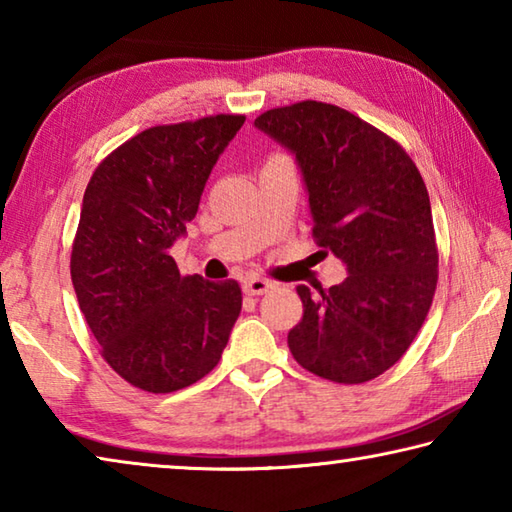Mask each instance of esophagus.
Masks as SVG:
<instances>
[{
  "label": "esophagus",
  "mask_w": 512,
  "mask_h": 512,
  "mask_svg": "<svg viewBox=\"0 0 512 512\" xmlns=\"http://www.w3.org/2000/svg\"><path fill=\"white\" fill-rule=\"evenodd\" d=\"M244 293H248V296H262V293L271 291L273 289V282L264 280V277H257V275H248L244 277Z\"/></svg>",
  "instance_id": "1"
}]
</instances>
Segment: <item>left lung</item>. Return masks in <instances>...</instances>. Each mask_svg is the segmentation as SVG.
Masks as SVG:
<instances>
[{"label":"left lung","mask_w":512,"mask_h":512,"mask_svg":"<svg viewBox=\"0 0 512 512\" xmlns=\"http://www.w3.org/2000/svg\"><path fill=\"white\" fill-rule=\"evenodd\" d=\"M255 128L296 155L320 253L348 277L298 287L289 350L314 375L363 384L409 350L438 282L431 203L418 167L391 137L332 103L266 110Z\"/></svg>","instance_id":"1"}]
</instances>
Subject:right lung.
<instances>
[{"instance_id":"right-lung-1","label":"right lung","mask_w":512,"mask_h":512,"mask_svg":"<svg viewBox=\"0 0 512 512\" xmlns=\"http://www.w3.org/2000/svg\"><path fill=\"white\" fill-rule=\"evenodd\" d=\"M244 115L142 131L92 173L72 248L79 307L110 368L149 393L196 384L241 311L235 280L183 277L169 248L187 235L219 155Z\"/></svg>"}]
</instances>
